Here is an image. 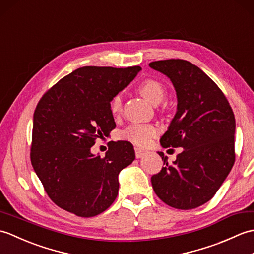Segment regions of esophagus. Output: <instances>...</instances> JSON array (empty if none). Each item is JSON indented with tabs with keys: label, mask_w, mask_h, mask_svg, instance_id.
I'll use <instances>...</instances> for the list:
<instances>
[{
	"label": "esophagus",
	"mask_w": 254,
	"mask_h": 254,
	"mask_svg": "<svg viewBox=\"0 0 254 254\" xmlns=\"http://www.w3.org/2000/svg\"><path fill=\"white\" fill-rule=\"evenodd\" d=\"M145 154H146V152H145V150H143V149H141V148L135 147V157H136V158L143 157V156H144Z\"/></svg>",
	"instance_id": "esophagus-1"
}]
</instances>
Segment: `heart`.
<instances>
[{
	"mask_svg": "<svg viewBox=\"0 0 254 254\" xmlns=\"http://www.w3.org/2000/svg\"><path fill=\"white\" fill-rule=\"evenodd\" d=\"M138 91L150 104L158 105L165 98L166 91L163 84L158 80L149 78L139 84ZM110 110L113 115H119L122 110V96L120 94L113 97L110 102ZM157 135V131L149 124H131L123 131V138L127 139L138 146H147L152 139Z\"/></svg>",
	"mask_w": 254,
	"mask_h": 254,
	"instance_id": "heart-1",
	"label": "heart"
}]
</instances>
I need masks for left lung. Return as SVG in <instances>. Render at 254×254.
Listing matches in <instances>:
<instances>
[{
	"label": "left lung",
	"instance_id": "8db88e82",
	"mask_svg": "<svg viewBox=\"0 0 254 254\" xmlns=\"http://www.w3.org/2000/svg\"><path fill=\"white\" fill-rule=\"evenodd\" d=\"M149 66L170 78L178 98L161 146L183 148L172 164L159 153L165 167L152 186L169 206L196 208L215 195L235 164V115L218 86L191 62L170 59Z\"/></svg>",
	"mask_w": 254,
	"mask_h": 254
}]
</instances>
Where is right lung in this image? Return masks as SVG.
Wrapping results in <instances>:
<instances>
[{
    "label": "right lung",
    "instance_id": "1",
    "mask_svg": "<svg viewBox=\"0 0 254 254\" xmlns=\"http://www.w3.org/2000/svg\"><path fill=\"white\" fill-rule=\"evenodd\" d=\"M141 69L79 67L38 102L30 160L48 196L59 207L79 217H93L116 199L119 172L135 159L133 145L113 142L105 157L91 154L90 147L116 127L110 101Z\"/></svg>",
    "mask_w": 254,
    "mask_h": 254
}]
</instances>
